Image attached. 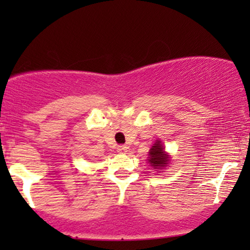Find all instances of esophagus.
<instances>
[{
    "instance_id": "esophagus-1",
    "label": "esophagus",
    "mask_w": 250,
    "mask_h": 250,
    "mask_svg": "<svg viewBox=\"0 0 250 250\" xmlns=\"http://www.w3.org/2000/svg\"><path fill=\"white\" fill-rule=\"evenodd\" d=\"M126 151H127V146H117V152L118 153H125Z\"/></svg>"
}]
</instances>
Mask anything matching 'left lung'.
Wrapping results in <instances>:
<instances>
[{
    "instance_id": "left-lung-1",
    "label": "left lung",
    "mask_w": 250,
    "mask_h": 250,
    "mask_svg": "<svg viewBox=\"0 0 250 250\" xmlns=\"http://www.w3.org/2000/svg\"><path fill=\"white\" fill-rule=\"evenodd\" d=\"M170 157L168 153L165 151V148H164V145L160 140H157L155 145L151 146L149 151V157H148V163L150 166L152 167V169H155L156 172H162L164 167L168 165Z\"/></svg>"
}]
</instances>
